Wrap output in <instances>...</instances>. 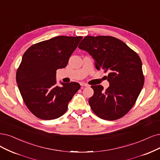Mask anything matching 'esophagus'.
I'll return each instance as SVG.
<instances>
[{
	"label": "esophagus",
	"mask_w": 160,
	"mask_h": 160,
	"mask_svg": "<svg viewBox=\"0 0 160 160\" xmlns=\"http://www.w3.org/2000/svg\"><path fill=\"white\" fill-rule=\"evenodd\" d=\"M80 85H81L82 86H85V87H88V86H89V85H88V84L84 83V82H81V83H80Z\"/></svg>",
	"instance_id": "34e87169"
}]
</instances>
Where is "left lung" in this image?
Instances as JSON below:
<instances>
[{
    "label": "left lung",
    "mask_w": 160,
    "mask_h": 160,
    "mask_svg": "<svg viewBox=\"0 0 160 160\" xmlns=\"http://www.w3.org/2000/svg\"><path fill=\"white\" fill-rule=\"evenodd\" d=\"M78 48L86 51L95 61L96 68L105 73L109 87L92 86L89 99L92 110L101 119L113 121L131 109L143 88L144 76L140 57L120 39L111 36H86Z\"/></svg>",
    "instance_id": "obj_1"
}]
</instances>
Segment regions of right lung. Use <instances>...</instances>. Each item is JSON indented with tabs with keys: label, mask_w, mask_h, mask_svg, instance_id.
I'll use <instances>...</instances> for the list:
<instances>
[{
	"label": "right lung",
	"mask_w": 160,
	"mask_h": 160,
	"mask_svg": "<svg viewBox=\"0 0 160 160\" xmlns=\"http://www.w3.org/2000/svg\"><path fill=\"white\" fill-rule=\"evenodd\" d=\"M82 36H57L33 44L24 52L16 72V82L28 109L43 120L64 115L80 88L77 82L56 85V71L67 67Z\"/></svg>",
	"instance_id": "add662e5"
}]
</instances>
